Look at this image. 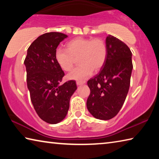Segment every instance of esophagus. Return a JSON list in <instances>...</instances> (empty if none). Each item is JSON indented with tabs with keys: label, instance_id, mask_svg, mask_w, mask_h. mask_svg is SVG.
Wrapping results in <instances>:
<instances>
[{
	"label": "esophagus",
	"instance_id": "esophagus-1",
	"mask_svg": "<svg viewBox=\"0 0 159 159\" xmlns=\"http://www.w3.org/2000/svg\"><path fill=\"white\" fill-rule=\"evenodd\" d=\"M84 83H85V81H80V80H77L76 81V84L78 85H83V84H84Z\"/></svg>",
	"mask_w": 159,
	"mask_h": 159
}]
</instances>
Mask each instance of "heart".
<instances>
[{"label": "heart", "instance_id": "1", "mask_svg": "<svg viewBox=\"0 0 159 159\" xmlns=\"http://www.w3.org/2000/svg\"><path fill=\"white\" fill-rule=\"evenodd\" d=\"M67 49L58 48L55 57L61 69L69 71L72 69L76 58L79 57V66L72 70L68 75L69 79L83 80L95 71L100 70L105 63L107 49L104 41L100 39H85L79 37L66 44Z\"/></svg>", "mask_w": 159, "mask_h": 159}]
</instances>
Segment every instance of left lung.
<instances>
[{"label":"left lung","instance_id":"obj_1","mask_svg":"<svg viewBox=\"0 0 159 159\" xmlns=\"http://www.w3.org/2000/svg\"><path fill=\"white\" fill-rule=\"evenodd\" d=\"M107 59L98 74L88 81L90 94L87 108L100 120L114 118L128 95L133 69L132 52L125 43L109 35L106 39Z\"/></svg>","mask_w":159,"mask_h":159}]
</instances>
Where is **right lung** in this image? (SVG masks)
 I'll use <instances>...</instances> for the list:
<instances>
[{
	"label": "right lung",
	"instance_id": "right-lung-1",
	"mask_svg": "<svg viewBox=\"0 0 159 159\" xmlns=\"http://www.w3.org/2000/svg\"><path fill=\"white\" fill-rule=\"evenodd\" d=\"M66 37L60 32L41 35L29 47L25 60L32 104L39 116L50 124L65 118L70 98L77 89L74 80L60 84L64 72L55 57L59 44Z\"/></svg>",
	"mask_w": 159,
	"mask_h": 159
}]
</instances>
